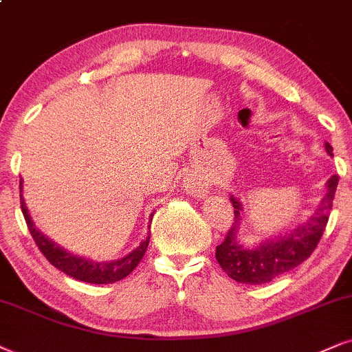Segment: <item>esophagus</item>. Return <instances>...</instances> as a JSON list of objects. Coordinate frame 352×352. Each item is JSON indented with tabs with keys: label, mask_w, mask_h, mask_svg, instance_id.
Here are the masks:
<instances>
[{
	"label": "esophagus",
	"mask_w": 352,
	"mask_h": 352,
	"mask_svg": "<svg viewBox=\"0 0 352 352\" xmlns=\"http://www.w3.org/2000/svg\"><path fill=\"white\" fill-rule=\"evenodd\" d=\"M184 190L194 197H204L209 194V184L199 176H188L184 179Z\"/></svg>",
	"instance_id": "esophagus-1"
}]
</instances>
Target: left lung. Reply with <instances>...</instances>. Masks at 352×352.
I'll return each instance as SVG.
<instances>
[{
    "mask_svg": "<svg viewBox=\"0 0 352 352\" xmlns=\"http://www.w3.org/2000/svg\"><path fill=\"white\" fill-rule=\"evenodd\" d=\"M324 150L329 156H333V146L327 142ZM336 175L331 176L324 184V194L318 202L314 214L305 222L297 225L285 235H277L253 246H246L240 241L238 232L240 225L245 220V210L240 199L230 194V202L233 204L235 210V222L228 230L223 243L217 246L215 258L220 267L227 272L228 277L241 284H266L274 277L292 271L298 264H302L318 245L324 228H327L329 212L333 207V199L338 188Z\"/></svg>",
    "mask_w": 352,
    "mask_h": 352,
    "instance_id": "1",
    "label": "left lung"
}]
</instances>
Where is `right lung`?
Segmentation results:
<instances>
[{
  "label": "right lung",
  "mask_w": 352,
  "mask_h": 352,
  "mask_svg": "<svg viewBox=\"0 0 352 352\" xmlns=\"http://www.w3.org/2000/svg\"><path fill=\"white\" fill-rule=\"evenodd\" d=\"M19 192H21V209H23L25 223H28L30 235H32L34 241L38 246V250L42 251V254L49 259L52 266L65 272V274L72 276L73 279L91 282V284H112L124 277H127L133 269L137 267V264L140 263V259L145 254L146 248H148L150 243V232L146 233V236L143 238L140 245L135 250L130 251L129 254H125L124 258L112 259V261H93V259L83 258V256H76L62 248L60 245H56L55 241H52L49 236H45L36 227V223L30 219V214L25 207L24 197H23V179L19 181ZM153 219V214L150 215V222Z\"/></svg>",
  "instance_id": "1"
}]
</instances>
